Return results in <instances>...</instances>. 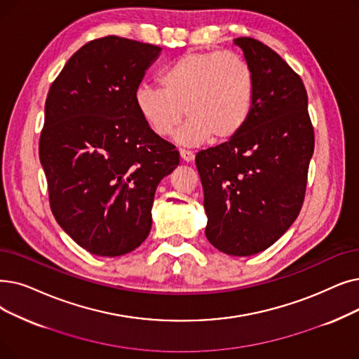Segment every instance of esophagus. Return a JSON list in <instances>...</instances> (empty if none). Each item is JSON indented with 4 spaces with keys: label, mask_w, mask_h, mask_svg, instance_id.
I'll return each mask as SVG.
<instances>
[{
    "label": "esophagus",
    "mask_w": 359,
    "mask_h": 359,
    "mask_svg": "<svg viewBox=\"0 0 359 359\" xmlns=\"http://www.w3.org/2000/svg\"><path fill=\"white\" fill-rule=\"evenodd\" d=\"M180 157H182V160H183V161H186V163H192V161H194V158H195V155H194V152H192V151H188V149H180Z\"/></svg>",
    "instance_id": "34e87169"
}]
</instances>
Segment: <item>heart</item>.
Wrapping results in <instances>:
<instances>
[{"label": "heart", "instance_id": "obj_1", "mask_svg": "<svg viewBox=\"0 0 359 359\" xmlns=\"http://www.w3.org/2000/svg\"><path fill=\"white\" fill-rule=\"evenodd\" d=\"M160 86L142 83L135 105L148 128L161 137L173 133L184 117L177 142L222 144L235 137L252 110L255 77L235 53L196 51L179 57L160 74Z\"/></svg>", "mask_w": 359, "mask_h": 359}]
</instances>
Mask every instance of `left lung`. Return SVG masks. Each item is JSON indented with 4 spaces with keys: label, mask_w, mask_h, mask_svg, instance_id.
<instances>
[{
    "label": "left lung",
    "mask_w": 359,
    "mask_h": 359,
    "mask_svg": "<svg viewBox=\"0 0 359 359\" xmlns=\"http://www.w3.org/2000/svg\"><path fill=\"white\" fill-rule=\"evenodd\" d=\"M255 77L251 114L229 142L195 157L208 217L205 236L227 255L271 246L304 204L314 128L304 82L270 46L236 38Z\"/></svg>",
    "instance_id": "obj_1"
}]
</instances>
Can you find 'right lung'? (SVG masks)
Masks as SVG:
<instances>
[{"mask_svg": "<svg viewBox=\"0 0 359 359\" xmlns=\"http://www.w3.org/2000/svg\"><path fill=\"white\" fill-rule=\"evenodd\" d=\"M160 51L114 35L93 39L69 58L45 101L39 160L50 207L93 255L120 257L148 238L155 189L180 163L135 105Z\"/></svg>", "mask_w": 359, "mask_h": 359, "instance_id": "add662e5", "label": "right lung"}]
</instances>
